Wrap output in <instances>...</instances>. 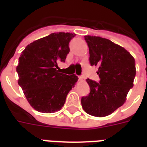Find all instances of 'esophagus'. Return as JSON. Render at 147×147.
<instances>
[{"label": "esophagus", "instance_id": "34e87169", "mask_svg": "<svg viewBox=\"0 0 147 147\" xmlns=\"http://www.w3.org/2000/svg\"><path fill=\"white\" fill-rule=\"evenodd\" d=\"M78 78H79V80H80L81 82H85V76H79V77H78Z\"/></svg>", "mask_w": 147, "mask_h": 147}]
</instances>
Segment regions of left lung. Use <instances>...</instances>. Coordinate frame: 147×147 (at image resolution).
I'll return each instance as SVG.
<instances>
[{"mask_svg":"<svg viewBox=\"0 0 147 147\" xmlns=\"http://www.w3.org/2000/svg\"><path fill=\"white\" fill-rule=\"evenodd\" d=\"M89 48L91 65L98 68L99 82L86 79L90 87L88 95L81 102L87 114L105 117L124 104L136 76L135 59L130 53L111 40L85 36Z\"/></svg>","mask_w":147,"mask_h":147,"instance_id":"left-lung-1","label":"left lung"}]
</instances>
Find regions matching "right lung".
<instances>
[{"label": "right lung", "instance_id": "obj_1", "mask_svg": "<svg viewBox=\"0 0 147 147\" xmlns=\"http://www.w3.org/2000/svg\"><path fill=\"white\" fill-rule=\"evenodd\" d=\"M75 33H51L26 46L19 58L18 84L30 105L42 113L59 111L78 77L57 70L69 53V42Z\"/></svg>", "mask_w": 147, "mask_h": 147}]
</instances>
